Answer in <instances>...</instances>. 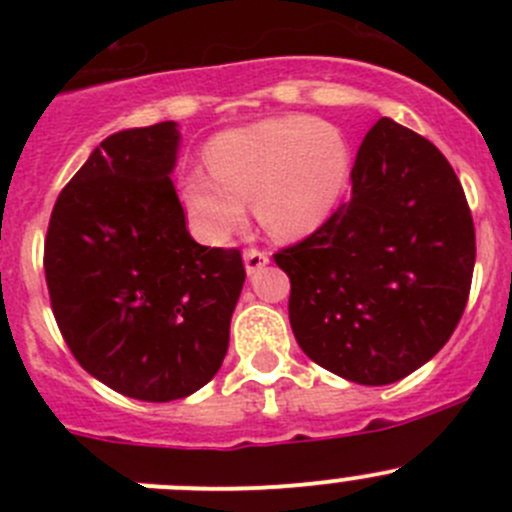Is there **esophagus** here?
<instances>
[{
	"label": "esophagus",
	"mask_w": 512,
	"mask_h": 512,
	"mask_svg": "<svg viewBox=\"0 0 512 512\" xmlns=\"http://www.w3.org/2000/svg\"><path fill=\"white\" fill-rule=\"evenodd\" d=\"M242 260H245L247 275H257V272H260L262 267H265L267 262H270V255H267L265 250H257V247H250V250H245Z\"/></svg>",
	"instance_id": "34e87169"
}]
</instances>
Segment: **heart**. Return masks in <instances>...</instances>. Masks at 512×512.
<instances>
[{"label": "heart", "instance_id": "b5f03b06", "mask_svg": "<svg viewBox=\"0 0 512 512\" xmlns=\"http://www.w3.org/2000/svg\"><path fill=\"white\" fill-rule=\"evenodd\" d=\"M208 168L193 170L180 198L195 225L225 240L255 200L260 225L280 240H299L327 223L349 180V148L339 131L307 116L265 118L220 133Z\"/></svg>", "mask_w": 512, "mask_h": 512}]
</instances>
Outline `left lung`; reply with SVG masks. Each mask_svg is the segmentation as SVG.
Listing matches in <instances>:
<instances>
[{
	"mask_svg": "<svg viewBox=\"0 0 512 512\" xmlns=\"http://www.w3.org/2000/svg\"><path fill=\"white\" fill-rule=\"evenodd\" d=\"M302 352L342 379L384 386L438 354L461 322L476 230L443 153L391 118L352 168V198L275 255Z\"/></svg>",
	"mask_w": 512,
	"mask_h": 512,
	"instance_id": "left-lung-1",
	"label": "left lung"
}]
</instances>
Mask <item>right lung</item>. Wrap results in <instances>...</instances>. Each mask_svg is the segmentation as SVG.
I'll list each match as a JSON object with an SVG mask.
<instances>
[{
	"instance_id": "right-lung-1",
	"label": "right lung",
	"mask_w": 512,
	"mask_h": 512,
	"mask_svg": "<svg viewBox=\"0 0 512 512\" xmlns=\"http://www.w3.org/2000/svg\"><path fill=\"white\" fill-rule=\"evenodd\" d=\"M178 123L101 141L51 210L44 272L61 337L108 389L185 399L218 374L245 282L240 250L190 237L170 173Z\"/></svg>"
}]
</instances>
